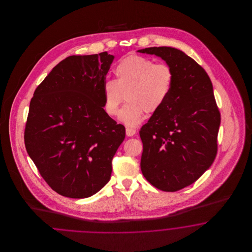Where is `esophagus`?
<instances>
[{
  "mask_svg": "<svg viewBox=\"0 0 252 252\" xmlns=\"http://www.w3.org/2000/svg\"><path fill=\"white\" fill-rule=\"evenodd\" d=\"M126 136H128V137H132V136H134V135L136 134V130H135V129H133V128H129V127H127V128L126 129Z\"/></svg>",
  "mask_w": 252,
  "mask_h": 252,
  "instance_id": "esophagus-1",
  "label": "esophagus"
}]
</instances>
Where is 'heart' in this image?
<instances>
[{
  "mask_svg": "<svg viewBox=\"0 0 252 252\" xmlns=\"http://www.w3.org/2000/svg\"><path fill=\"white\" fill-rule=\"evenodd\" d=\"M114 73L116 80L103 85V107L108 116H115L126 96L127 104L121 109L119 119L129 127L144 120L145 111L156 112L165 104L175 79L168 64L139 55L121 60Z\"/></svg>",
  "mask_w": 252,
  "mask_h": 252,
  "instance_id": "heart-1",
  "label": "heart"
}]
</instances>
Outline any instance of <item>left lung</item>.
<instances>
[{
  "label": "left lung",
  "instance_id": "obj_1",
  "mask_svg": "<svg viewBox=\"0 0 252 252\" xmlns=\"http://www.w3.org/2000/svg\"><path fill=\"white\" fill-rule=\"evenodd\" d=\"M138 52L161 58L175 73L165 104L140 130L144 178L164 192L198 180L217 153L220 112L212 81L203 68L179 49L150 47Z\"/></svg>",
  "mask_w": 252,
  "mask_h": 252
}]
</instances>
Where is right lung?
I'll use <instances>...</instances> for the list:
<instances>
[{
  "label": "right lung",
  "instance_id": "right-lung-1",
  "mask_svg": "<svg viewBox=\"0 0 252 252\" xmlns=\"http://www.w3.org/2000/svg\"><path fill=\"white\" fill-rule=\"evenodd\" d=\"M113 60L107 52L68 57L31 99L25 148L43 180L63 196L86 198L100 191L125 140V126L103 107V85Z\"/></svg>",
  "mask_w": 252,
  "mask_h": 252
}]
</instances>
